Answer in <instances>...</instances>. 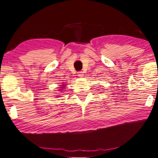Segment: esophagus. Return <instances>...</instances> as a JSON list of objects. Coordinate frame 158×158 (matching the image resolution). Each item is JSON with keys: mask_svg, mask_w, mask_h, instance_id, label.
Segmentation results:
<instances>
[{"mask_svg": "<svg viewBox=\"0 0 158 158\" xmlns=\"http://www.w3.org/2000/svg\"><path fill=\"white\" fill-rule=\"evenodd\" d=\"M77 75H78V76L81 77H83V71L78 72V73H77Z\"/></svg>", "mask_w": 158, "mask_h": 158, "instance_id": "esophagus-1", "label": "esophagus"}]
</instances>
